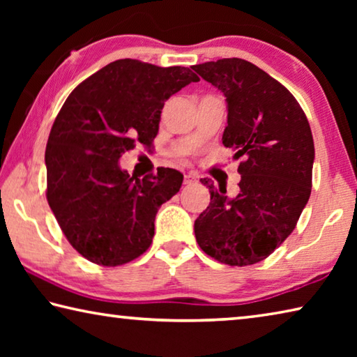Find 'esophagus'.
<instances>
[{
	"label": "esophagus",
	"instance_id": "obj_1",
	"mask_svg": "<svg viewBox=\"0 0 357 357\" xmlns=\"http://www.w3.org/2000/svg\"><path fill=\"white\" fill-rule=\"evenodd\" d=\"M197 181V176L193 173H187L184 174V184H193Z\"/></svg>",
	"mask_w": 357,
	"mask_h": 357
}]
</instances>
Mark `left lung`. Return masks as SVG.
I'll list each match as a JSON object with an SVG mask.
<instances>
[{
  "label": "left lung",
  "instance_id": "obj_1",
  "mask_svg": "<svg viewBox=\"0 0 357 357\" xmlns=\"http://www.w3.org/2000/svg\"><path fill=\"white\" fill-rule=\"evenodd\" d=\"M193 69L227 98L222 143L243 160L234 198L227 197V187L202 179L211 203L193 225L197 243L223 264H255L291 234L309 202L315 159L309 121L282 83L245 59L223 58Z\"/></svg>",
  "mask_w": 357,
  "mask_h": 357
}]
</instances>
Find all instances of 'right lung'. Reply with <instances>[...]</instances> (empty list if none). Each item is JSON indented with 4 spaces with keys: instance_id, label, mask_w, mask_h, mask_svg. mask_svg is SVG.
Wrapping results in <instances>:
<instances>
[{
    "instance_id": "1",
    "label": "right lung",
    "mask_w": 357,
    "mask_h": 357,
    "mask_svg": "<svg viewBox=\"0 0 357 357\" xmlns=\"http://www.w3.org/2000/svg\"><path fill=\"white\" fill-rule=\"evenodd\" d=\"M198 78L189 68L118 59L69 94L45 149L47 202L64 236L100 266L129 263L148 250L159 208L183 174L157 168L143 179L119 168L137 143L151 146L165 100Z\"/></svg>"
}]
</instances>
